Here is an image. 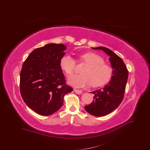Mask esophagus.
I'll use <instances>...</instances> for the list:
<instances>
[{
	"label": "esophagus",
	"instance_id": "obj_1",
	"mask_svg": "<svg viewBox=\"0 0 150 150\" xmlns=\"http://www.w3.org/2000/svg\"><path fill=\"white\" fill-rule=\"evenodd\" d=\"M74 92H75L77 94H81L83 93L82 91L79 90V89H74Z\"/></svg>",
	"mask_w": 150,
	"mask_h": 150
}]
</instances>
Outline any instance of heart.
Masks as SVG:
<instances>
[{"mask_svg": "<svg viewBox=\"0 0 150 150\" xmlns=\"http://www.w3.org/2000/svg\"><path fill=\"white\" fill-rule=\"evenodd\" d=\"M81 62L87 65L82 71L83 74H73L67 78V82L77 88H82L92 84L94 87L105 85L112 76L111 66L104 64V59L94 52H87L79 56ZM76 66L75 60L69 54L63 56L60 60L61 69L66 74H71Z\"/></svg>", "mask_w": 150, "mask_h": 150, "instance_id": "heart-1", "label": "heart"}]
</instances>
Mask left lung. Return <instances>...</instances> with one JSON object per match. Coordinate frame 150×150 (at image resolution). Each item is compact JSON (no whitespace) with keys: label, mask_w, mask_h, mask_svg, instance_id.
Returning a JSON list of instances; mask_svg holds the SVG:
<instances>
[{"label":"left lung","mask_w":150,"mask_h":150,"mask_svg":"<svg viewBox=\"0 0 150 150\" xmlns=\"http://www.w3.org/2000/svg\"><path fill=\"white\" fill-rule=\"evenodd\" d=\"M102 50L108 56L112 70V78L104 88L91 92L94 94L93 101L85 106L86 111L94 116L108 115L119 106L124 97L128 71L122 59L111 50L104 47H92Z\"/></svg>","instance_id":"8db88e82"}]
</instances>
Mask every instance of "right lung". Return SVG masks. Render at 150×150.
<instances>
[{
  "label": "right lung",
  "instance_id": "add662e5",
  "mask_svg": "<svg viewBox=\"0 0 150 150\" xmlns=\"http://www.w3.org/2000/svg\"><path fill=\"white\" fill-rule=\"evenodd\" d=\"M67 47L50 43L32 52L23 63L20 74L21 96L38 114L49 116L63 105L64 96L73 91L65 83L60 60Z\"/></svg>",
  "mask_w": 150,
  "mask_h": 150
}]
</instances>
